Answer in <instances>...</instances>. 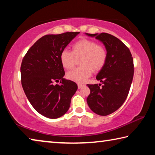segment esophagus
<instances>
[{
    "mask_svg": "<svg viewBox=\"0 0 155 155\" xmlns=\"http://www.w3.org/2000/svg\"><path fill=\"white\" fill-rule=\"evenodd\" d=\"M84 86H85V85H83V84H78V89H81V88H82L83 87H84Z\"/></svg>",
    "mask_w": 155,
    "mask_h": 155,
    "instance_id": "obj_1",
    "label": "esophagus"
}]
</instances>
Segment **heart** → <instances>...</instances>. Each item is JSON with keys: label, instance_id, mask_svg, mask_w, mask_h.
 <instances>
[{"label": "heart", "instance_id": "heart-1", "mask_svg": "<svg viewBox=\"0 0 155 155\" xmlns=\"http://www.w3.org/2000/svg\"><path fill=\"white\" fill-rule=\"evenodd\" d=\"M81 58V67L67 73V78L74 82L83 83L94 72H98L105 65L107 52L104 47L95 41L82 38L73 44L72 52L64 50L60 53V61L63 68L70 70L74 68L76 59Z\"/></svg>", "mask_w": 155, "mask_h": 155}]
</instances>
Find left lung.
<instances>
[{"label": "left lung", "instance_id": "1", "mask_svg": "<svg viewBox=\"0 0 155 155\" xmlns=\"http://www.w3.org/2000/svg\"><path fill=\"white\" fill-rule=\"evenodd\" d=\"M86 35L95 38L105 46L107 59L96 79L101 84L87 86L90 94L87 98L89 107L100 115H107L118 109L129 91L134 74L133 59L128 47L115 36L106 33Z\"/></svg>", "mask_w": 155, "mask_h": 155}]
</instances>
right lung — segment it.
Here are the masks:
<instances>
[{"label":"right lung","instance_id":"right-lung-1","mask_svg":"<svg viewBox=\"0 0 155 155\" xmlns=\"http://www.w3.org/2000/svg\"><path fill=\"white\" fill-rule=\"evenodd\" d=\"M79 32L46 35L27 51L21 64V82L28 101L39 114L56 119L70 108L77 83L64 78L60 53ZM60 82L61 85L53 83Z\"/></svg>","mask_w":155,"mask_h":155}]
</instances>
